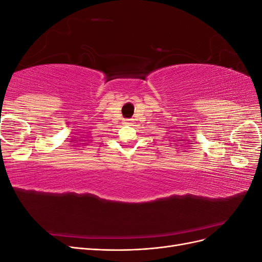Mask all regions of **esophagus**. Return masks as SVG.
Wrapping results in <instances>:
<instances>
[{
  "mask_svg": "<svg viewBox=\"0 0 262 262\" xmlns=\"http://www.w3.org/2000/svg\"><path fill=\"white\" fill-rule=\"evenodd\" d=\"M124 123H125V124H131V123H132V120H131V119H125Z\"/></svg>",
  "mask_w": 262,
  "mask_h": 262,
  "instance_id": "1",
  "label": "esophagus"
}]
</instances>
